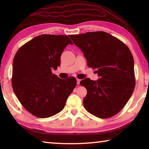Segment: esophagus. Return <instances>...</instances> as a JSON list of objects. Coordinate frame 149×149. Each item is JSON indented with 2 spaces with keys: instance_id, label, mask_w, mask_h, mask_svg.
<instances>
[{
  "instance_id": "obj_1",
  "label": "esophagus",
  "mask_w": 149,
  "mask_h": 149,
  "mask_svg": "<svg viewBox=\"0 0 149 149\" xmlns=\"http://www.w3.org/2000/svg\"><path fill=\"white\" fill-rule=\"evenodd\" d=\"M80 81H81V79H77V84L79 85V84H80Z\"/></svg>"
}]
</instances>
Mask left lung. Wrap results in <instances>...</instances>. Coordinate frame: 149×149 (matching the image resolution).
I'll list each match as a JSON object with an SVG mask.
<instances>
[{"instance_id": "left-lung-1", "label": "left lung", "mask_w": 149, "mask_h": 149, "mask_svg": "<svg viewBox=\"0 0 149 149\" xmlns=\"http://www.w3.org/2000/svg\"><path fill=\"white\" fill-rule=\"evenodd\" d=\"M74 43L84 52L87 65L100 76L80 84L87 91L84 107L100 118L117 114L125 107L135 86L134 60L127 45L104 31L70 35Z\"/></svg>"}]
</instances>
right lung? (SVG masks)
Here are the masks:
<instances>
[{"label":"right lung","mask_w":149,"mask_h":149,"mask_svg":"<svg viewBox=\"0 0 149 149\" xmlns=\"http://www.w3.org/2000/svg\"><path fill=\"white\" fill-rule=\"evenodd\" d=\"M68 44L73 42L66 35H41L15 54L12 89L25 109L37 118H49L62 111L76 86L75 77L64 80L52 73L60 65V56Z\"/></svg>","instance_id":"right-lung-1"}]
</instances>
